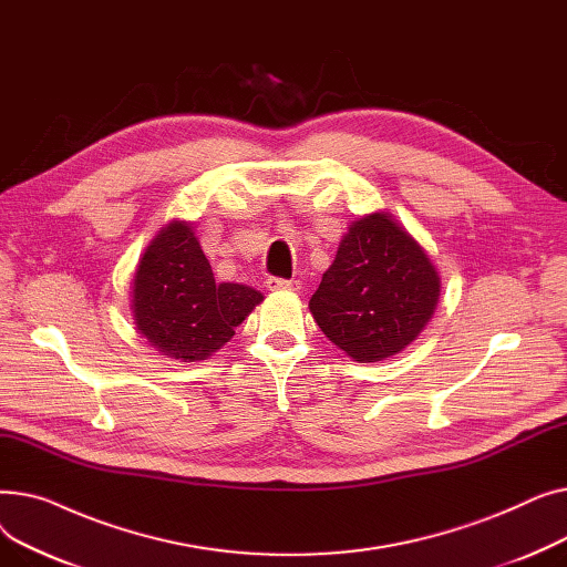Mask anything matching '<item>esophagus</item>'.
Masks as SVG:
<instances>
[{"label": "esophagus", "instance_id": "esophagus-1", "mask_svg": "<svg viewBox=\"0 0 567 567\" xmlns=\"http://www.w3.org/2000/svg\"><path fill=\"white\" fill-rule=\"evenodd\" d=\"M266 287L271 289V291H299L301 289V280H296V278H289V280L268 278Z\"/></svg>", "mask_w": 567, "mask_h": 567}]
</instances>
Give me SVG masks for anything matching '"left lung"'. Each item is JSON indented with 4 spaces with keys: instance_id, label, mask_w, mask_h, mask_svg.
<instances>
[{
    "instance_id": "obj_1",
    "label": "left lung",
    "mask_w": 567,
    "mask_h": 567,
    "mask_svg": "<svg viewBox=\"0 0 567 567\" xmlns=\"http://www.w3.org/2000/svg\"><path fill=\"white\" fill-rule=\"evenodd\" d=\"M441 276L389 212L353 220L310 299L317 326L349 359L377 363L406 349L434 317Z\"/></svg>"
}]
</instances>
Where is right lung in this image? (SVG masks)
I'll list each match as a JSON object with an SVG mask.
<instances>
[{"instance_id": "right-lung-1", "label": "right lung", "mask_w": 567, "mask_h": 567, "mask_svg": "<svg viewBox=\"0 0 567 567\" xmlns=\"http://www.w3.org/2000/svg\"><path fill=\"white\" fill-rule=\"evenodd\" d=\"M264 293L238 282H216L195 225L169 220L144 248L131 282L135 331L165 359L206 361Z\"/></svg>"}]
</instances>
